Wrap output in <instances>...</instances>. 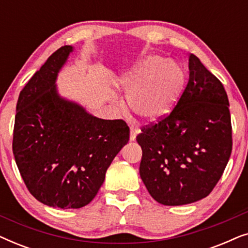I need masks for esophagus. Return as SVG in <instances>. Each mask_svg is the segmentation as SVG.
Instances as JSON below:
<instances>
[{
  "label": "esophagus",
  "instance_id": "1",
  "mask_svg": "<svg viewBox=\"0 0 248 248\" xmlns=\"http://www.w3.org/2000/svg\"><path fill=\"white\" fill-rule=\"evenodd\" d=\"M139 133V131L137 130V128H134L133 126L130 127V140L131 141H134L135 138H137V135Z\"/></svg>",
  "mask_w": 248,
  "mask_h": 248
}]
</instances>
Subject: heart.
I'll list each match as a JSON object with an SVG mask.
<instances>
[{
  "label": "heart",
  "instance_id": "obj_1",
  "mask_svg": "<svg viewBox=\"0 0 248 248\" xmlns=\"http://www.w3.org/2000/svg\"><path fill=\"white\" fill-rule=\"evenodd\" d=\"M185 72L178 64L159 55H149L134 70L117 79L127 93L128 106L147 122H158L167 116L185 87Z\"/></svg>",
  "mask_w": 248,
  "mask_h": 248
}]
</instances>
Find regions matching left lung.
Wrapping results in <instances>:
<instances>
[{"label": "left lung", "instance_id": "8db88e82", "mask_svg": "<svg viewBox=\"0 0 248 248\" xmlns=\"http://www.w3.org/2000/svg\"><path fill=\"white\" fill-rule=\"evenodd\" d=\"M189 79L167 117L142 128L140 176L164 205H184L208 196L228 164L232 149L229 101L222 83L194 54Z\"/></svg>", "mask_w": 248, "mask_h": 248}]
</instances>
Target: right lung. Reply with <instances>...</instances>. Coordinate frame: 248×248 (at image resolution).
I'll return each instance as SVG.
<instances>
[{"label":"right lung","mask_w":248,"mask_h":248,"mask_svg":"<svg viewBox=\"0 0 248 248\" xmlns=\"http://www.w3.org/2000/svg\"><path fill=\"white\" fill-rule=\"evenodd\" d=\"M73 47L50 55L19 94L13 155L29 192L44 204L79 209L89 204L113 159L130 139L122 120H101L61 97L59 72Z\"/></svg>","instance_id":"right-lung-1"}]
</instances>
